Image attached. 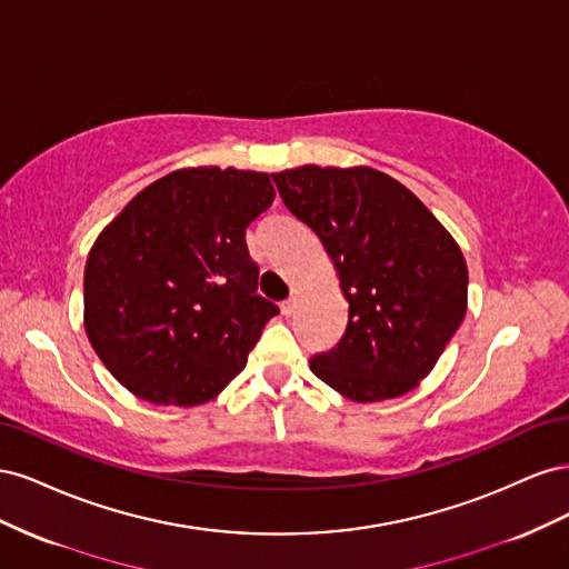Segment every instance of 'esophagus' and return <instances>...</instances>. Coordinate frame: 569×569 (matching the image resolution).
Masks as SVG:
<instances>
[{"instance_id": "obj_1", "label": "esophagus", "mask_w": 569, "mask_h": 569, "mask_svg": "<svg viewBox=\"0 0 569 569\" xmlns=\"http://www.w3.org/2000/svg\"><path fill=\"white\" fill-rule=\"evenodd\" d=\"M280 308H282V316H287V318H289L291 313L297 311V299H295V297H289L287 301H282V306H280Z\"/></svg>"}]
</instances>
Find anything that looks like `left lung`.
Returning a JSON list of instances; mask_svg holds the SVG:
<instances>
[{"label": "left lung", "instance_id": "left-lung-1", "mask_svg": "<svg viewBox=\"0 0 569 569\" xmlns=\"http://www.w3.org/2000/svg\"><path fill=\"white\" fill-rule=\"evenodd\" d=\"M272 180L320 237L349 301L347 332L311 358L313 375L358 403L416 389L468 311L456 239L408 187L368 166L308 163Z\"/></svg>", "mask_w": 569, "mask_h": 569}]
</instances>
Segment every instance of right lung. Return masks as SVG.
Instances as JSON below:
<instances>
[{
	"instance_id": "right-lung-1",
	"label": "right lung",
	"mask_w": 569,
	"mask_h": 569,
	"mask_svg": "<svg viewBox=\"0 0 569 569\" xmlns=\"http://www.w3.org/2000/svg\"><path fill=\"white\" fill-rule=\"evenodd\" d=\"M272 199L268 173L180 168L101 230L84 266V332L128 391L189 408L244 370L280 313L256 295L244 239Z\"/></svg>"
}]
</instances>
